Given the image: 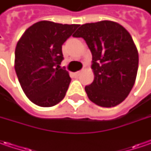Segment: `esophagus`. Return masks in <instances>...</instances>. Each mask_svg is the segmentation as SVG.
<instances>
[{
	"label": "esophagus",
	"mask_w": 151,
	"mask_h": 151,
	"mask_svg": "<svg viewBox=\"0 0 151 151\" xmlns=\"http://www.w3.org/2000/svg\"><path fill=\"white\" fill-rule=\"evenodd\" d=\"M80 74H81V72H80V71H76V72L75 73V76H78Z\"/></svg>",
	"instance_id": "obj_1"
}]
</instances>
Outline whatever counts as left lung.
<instances>
[{
  "label": "left lung",
  "mask_w": 151,
  "mask_h": 151,
  "mask_svg": "<svg viewBox=\"0 0 151 151\" xmlns=\"http://www.w3.org/2000/svg\"><path fill=\"white\" fill-rule=\"evenodd\" d=\"M74 37L84 38L92 55L94 81L85 87L88 98L100 107L119 105L132 90L138 71L139 54L129 32L105 20L81 25Z\"/></svg>",
  "instance_id": "1"
}]
</instances>
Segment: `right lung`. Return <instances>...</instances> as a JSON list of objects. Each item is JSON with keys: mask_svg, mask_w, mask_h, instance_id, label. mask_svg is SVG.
<instances>
[{"mask_svg": "<svg viewBox=\"0 0 151 151\" xmlns=\"http://www.w3.org/2000/svg\"><path fill=\"white\" fill-rule=\"evenodd\" d=\"M78 24L40 21L29 27L15 50V70L30 101L39 107H53L63 100L71 79L60 66L62 45Z\"/></svg>", "mask_w": 151, "mask_h": 151, "instance_id": "obj_1", "label": "right lung"}]
</instances>
